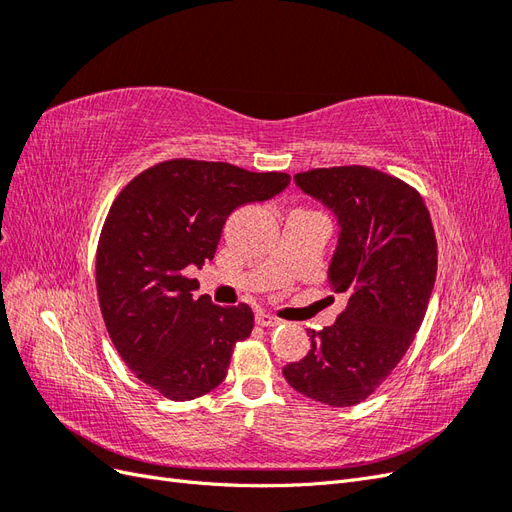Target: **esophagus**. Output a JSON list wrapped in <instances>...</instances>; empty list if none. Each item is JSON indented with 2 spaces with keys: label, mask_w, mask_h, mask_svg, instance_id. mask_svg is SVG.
Returning a JSON list of instances; mask_svg holds the SVG:
<instances>
[{
  "label": "esophagus",
  "mask_w": 512,
  "mask_h": 512,
  "mask_svg": "<svg viewBox=\"0 0 512 512\" xmlns=\"http://www.w3.org/2000/svg\"><path fill=\"white\" fill-rule=\"evenodd\" d=\"M256 322L260 324V327H277V324H282L280 318H275L271 314H262V312L256 316Z\"/></svg>",
  "instance_id": "34e87169"
}]
</instances>
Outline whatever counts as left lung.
<instances>
[{"instance_id": "1", "label": "left lung", "mask_w": 512, "mask_h": 512, "mask_svg": "<svg viewBox=\"0 0 512 512\" xmlns=\"http://www.w3.org/2000/svg\"><path fill=\"white\" fill-rule=\"evenodd\" d=\"M294 181L342 226L329 282L348 305L331 327L307 331L312 350L286 365L284 378L320 404L356 406L391 376L421 327L436 282V232L423 196L382 170L312 168Z\"/></svg>"}]
</instances>
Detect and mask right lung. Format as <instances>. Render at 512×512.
I'll use <instances>...</instances> for the list:
<instances>
[{"mask_svg": "<svg viewBox=\"0 0 512 512\" xmlns=\"http://www.w3.org/2000/svg\"><path fill=\"white\" fill-rule=\"evenodd\" d=\"M288 183L277 170L175 158L143 170L113 200L96 252L102 318L123 363L166 399L213 391L254 329L250 305L196 299L198 282L185 271L215 256L232 211Z\"/></svg>", "mask_w": 512, "mask_h": 512, "instance_id": "obj_1", "label": "right lung"}]
</instances>
